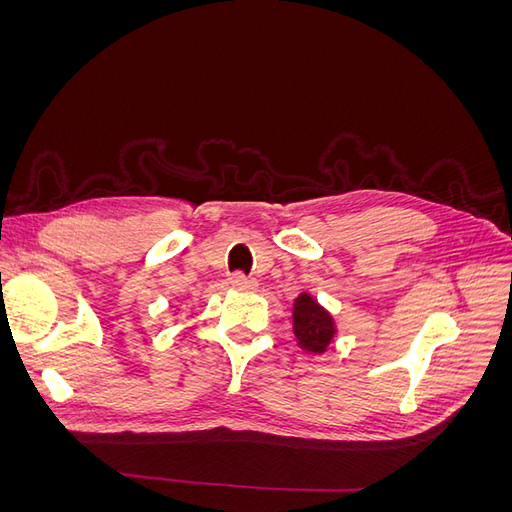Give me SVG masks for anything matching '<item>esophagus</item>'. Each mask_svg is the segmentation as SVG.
Here are the masks:
<instances>
[{
    "label": "esophagus",
    "instance_id": "esophagus-1",
    "mask_svg": "<svg viewBox=\"0 0 512 512\" xmlns=\"http://www.w3.org/2000/svg\"><path fill=\"white\" fill-rule=\"evenodd\" d=\"M230 286L235 290H241V292H254L258 290V282L254 280V277H245L243 273H235L230 277Z\"/></svg>",
    "mask_w": 512,
    "mask_h": 512
}]
</instances>
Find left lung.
I'll list each match as a JSON object with an SVG mask.
<instances>
[{
  "label": "left lung",
  "instance_id": "obj_1",
  "mask_svg": "<svg viewBox=\"0 0 512 512\" xmlns=\"http://www.w3.org/2000/svg\"><path fill=\"white\" fill-rule=\"evenodd\" d=\"M292 331L297 346L309 354H324L337 337V324L327 307L314 294L301 292L292 303Z\"/></svg>",
  "mask_w": 512,
  "mask_h": 512
}]
</instances>
